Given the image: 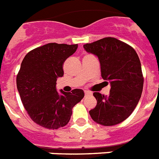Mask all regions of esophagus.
Returning <instances> with one entry per match:
<instances>
[{
    "instance_id": "34e87169",
    "label": "esophagus",
    "mask_w": 159,
    "mask_h": 159,
    "mask_svg": "<svg viewBox=\"0 0 159 159\" xmlns=\"http://www.w3.org/2000/svg\"><path fill=\"white\" fill-rule=\"evenodd\" d=\"M84 93H85V97H87V96H89V95H91V92H87V91H85Z\"/></svg>"
}]
</instances>
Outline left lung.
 Here are the masks:
<instances>
[{
    "mask_svg": "<svg viewBox=\"0 0 159 159\" xmlns=\"http://www.w3.org/2000/svg\"><path fill=\"white\" fill-rule=\"evenodd\" d=\"M83 48L98 57L102 78L111 83L108 96L94 92L97 104L89 111L97 124L111 126L130 116L143 92V77L141 63L131 46L116 38L102 39Z\"/></svg>",
    "mask_w": 159,
    "mask_h": 159,
    "instance_id": "1",
    "label": "left lung"
}]
</instances>
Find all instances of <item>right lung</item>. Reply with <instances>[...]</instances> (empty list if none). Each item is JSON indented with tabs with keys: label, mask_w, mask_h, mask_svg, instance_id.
Instances as JSON below:
<instances>
[{
	"label": "right lung",
	"mask_w": 159,
	"mask_h": 159,
	"mask_svg": "<svg viewBox=\"0 0 159 159\" xmlns=\"http://www.w3.org/2000/svg\"><path fill=\"white\" fill-rule=\"evenodd\" d=\"M77 44L50 43L29 52L21 62L16 85L21 102L37 125L57 129L70 120L72 108L84 97L82 89L72 92L56 90L63 76V63L76 52Z\"/></svg>",
	"instance_id": "add662e5"
}]
</instances>
